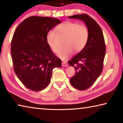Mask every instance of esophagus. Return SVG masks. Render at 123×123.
Returning <instances> with one entry per match:
<instances>
[{
    "instance_id": "34e87169",
    "label": "esophagus",
    "mask_w": 123,
    "mask_h": 123,
    "mask_svg": "<svg viewBox=\"0 0 123 123\" xmlns=\"http://www.w3.org/2000/svg\"><path fill=\"white\" fill-rule=\"evenodd\" d=\"M62 67H66L68 66V64L66 62H62Z\"/></svg>"
}]
</instances>
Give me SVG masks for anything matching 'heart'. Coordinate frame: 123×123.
Instances as JSON below:
<instances>
[{"label":"heart","mask_w":123,"mask_h":123,"mask_svg":"<svg viewBox=\"0 0 123 123\" xmlns=\"http://www.w3.org/2000/svg\"><path fill=\"white\" fill-rule=\"evenodd\" d=\"M58 34L66 36L63 42V47L57 51V34L53 30H50L46 35V42L48 46L57 56L61 59H66L70 57L74 50L75 53L82 51L86 46L89 38V32L87 27L76 22H65L56 28Z\"/></svg>","instance_id":"heart-1"}]
</instances>
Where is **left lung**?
Returning <instances> with one entry per match:
<instances>
[{
  "mask_svg": "<svg viewBox=\"0 0 123 123\" xmlns=\"http://www.w3.org/2000/svg\"><path fill=\"white\" fill-rule=\"evenodd\" d=\"M68 18L84 22L88 30V40L84 49L68 62L75 69L70 84L79 90H85L94 84L103 70L106 53L105 40L101 28L90 16L82 14Z\"/></svg>",
  "mask_w": 123,
  "mask_h": 123,
  "instance_id": "left-lung-1",
  "label": "left lung"
}]
</instances>
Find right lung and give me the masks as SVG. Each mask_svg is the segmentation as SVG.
<instances>
[{
    "mask_svg": "<svg viewBox=\"0 0 123 123\" xmlns=\"http://www.w3.org/2000/svg\"><path fill=\"white\" fill-rule=\"evenodd\" d=\"M61 23L56 18L31 16L22 22L12 37L11 53L14 72L26 88L38 92L50 82L54 68L61 60L46 42L47 32Z\"/></svg>",
    "mask_w": 123,
    "mask_h": 123,
    "instance_id": "right-lung-1",
    "label": "right lung"
}]
</instances>
